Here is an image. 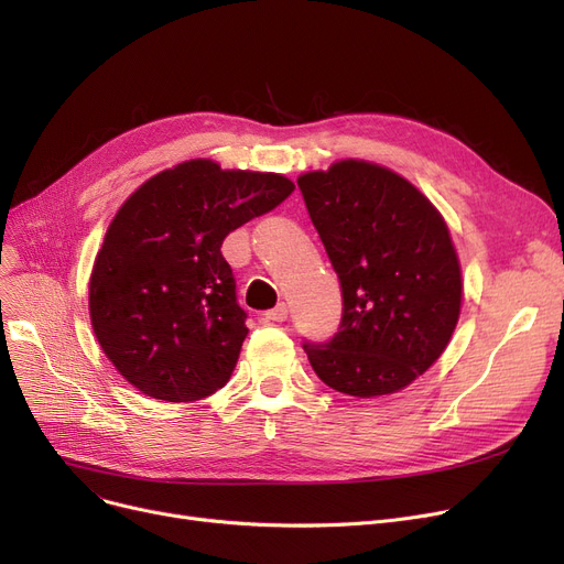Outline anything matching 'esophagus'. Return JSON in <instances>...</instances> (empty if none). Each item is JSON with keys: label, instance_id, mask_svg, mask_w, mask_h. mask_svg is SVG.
Masks as SVG:
<instances>
[{"label": "esophagus", "instance_id": "esophagus-1", "mask_svg": "<svg viewBox=\"0 0 564 564\" xmlns=\"http://www.w3.org/2000/svg\"><path fill=\"white\" fill-rule=\"evenodd\" d=\"M264 321H269V323H285L288 321V306L279 304L274 308L264 311Z\"/></svg>", "mask_w": 564, "mask_h": 564}]
</instances>
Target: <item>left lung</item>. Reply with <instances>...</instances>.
<instances>
[{"instance_id":"left-lung-1","label":"left lung","mask_w":564,"mask_h":564,"mask_svg":"<svg viewBox=\"0 0 564 564\" xmlns=\"http://www.w3.org/2000/svg\"><path fill=\"white\" fill-rule=\"evenodd\" d=\"M340 281L329 343H304L327 387L357 399L405 389L445 352L463 300L449 228L394 170L346 159L297 180Z\"/></svg>"}]
</instances>
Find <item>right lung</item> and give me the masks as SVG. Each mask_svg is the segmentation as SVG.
Returning <instances> with one entry per match:
<instances>
[{
  "label": "right lung",
  "mask_w": 564,
  "mask_h": 564,
  "mask_svg": "<svg viewBox=\"0 0 564 564\" xmlns=\"http://www.w3.org/2000/svg\"><path fill=\"white\" fill-rule=\"evenodd\" d=\"M292 191L276 173L191 159L117 209L91 267L89 317L106 357L142 394L188 403L230 380L249 329L221 243Z\"/></svg>",
  "instance_id": "1"
}]
</instances>
